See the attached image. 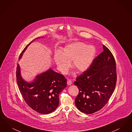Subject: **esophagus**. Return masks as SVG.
Returning <instances> with one entry per match:
<instances>
[{"mask_svg": "<svg viewBox=\"0 0 132 132\" xmlns=\"http://www.w3.org/2000/svg\"><path fill=\"white\" fill-rule=\"evenodd\" d=\"M72 81L70 79H68L67 80V85H72Z\"/></svg>", "mask_w": 132, "mask_h": 132, "instance_id": "esophagus-1", "label": "esophagus"}]
</instances>
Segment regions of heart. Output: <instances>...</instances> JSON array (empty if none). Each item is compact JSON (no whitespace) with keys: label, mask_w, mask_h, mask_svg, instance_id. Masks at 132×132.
Listing matches in <instances>:
<instances>
[{"label":"heart","mask_w":132,"mask_h":132,"mask_svg":"<svg viewBox=\"0 0 132 132\" xmlns=\"http://www.w3.org/2000/svg\"><path fill=\"white\" fill-rule=\"evenodd\" d=\"M96 52L93 45L76 42L66 45L62 52L56 51L53 58L58 68L63 74L68 72L72 60L73 66L78 72H84L92 65Z\"/></svg>","instance_id":"heart-1"}]
</instances>
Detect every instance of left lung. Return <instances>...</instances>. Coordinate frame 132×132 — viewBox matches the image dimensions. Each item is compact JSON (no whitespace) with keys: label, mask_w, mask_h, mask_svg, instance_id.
<instances>
[{"label":"left lung","mask_w":132,"mask_h":132,"mask_svg":"<svg viewBox=\"0 0 132 132\" xmlns=\"http://www.w3.org/2000/svg\"><path fill=\"white\" fill-rule=\"evenodd\" d=\"M103 49L90 67L74 82L79 90L75 100L76 106L83 113L92 114L101 110L115 88L117 74L115 59L104 45Z\"/></svg>","instance_id":"obj_1"}]
</instances>
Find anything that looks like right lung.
Listing matches in <instances>:
<instances>
[{"label":"right lung","mask_w":132,"mask_h":132,"mask_svg":"<svg viewBox=\"0 0 132 132\" xmlns=\"http://www.w3.org/2000/svg\"><path fill=\"white\" fill-rule=\"evenodd\" d=\"M35 39L26 46L20 55L19 60L27 47ZM16 80L27 104L35 111L43 114L51 113L56 109L59 94L67 86L65 77L51 69L37 76L32 82H26L22 77L19 64L17 67Z\"/></svg>","instance_id":"add662e5"}]
</instances>
